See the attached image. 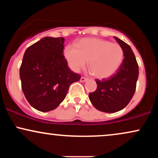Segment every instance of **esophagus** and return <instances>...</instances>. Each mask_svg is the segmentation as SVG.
Segmentation results:
<instances>
[{
	"mask_svg": "<svg viewBox=\"0 0 158 158\" xmlns=\"http://www.w3.org/2000/svg\"><path fill=\"white\" fill-rule=\"evenodd\" d=\"M88 78H85V77H81V79H80V81H81V82H85V81H86L87 80H88Z\"/></svg>",
	"mask_w": 158,
	"mask_h": 158,
	"instance_id": "obj_1",
	"label": "esophagus"
}]
</instances>
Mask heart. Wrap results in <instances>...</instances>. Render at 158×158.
Masks as SVG:
<instances>
[{"instance_id": "b5f03b06", "label": "heart", "mask_w": 158, "mask_h": 158, "mask_svg": "<svg viewBox=\"0 0 158 158\" xmlns=\"http://www.w3.org/2000/svg\"><path fill=\"white\" fill-rule=\"evenodd\" d=\"M63 55L74 72L84 68L88 61L90 73L97 79H107L118 70L124 59V50L118 44L107 40L88 38L67 45Z\"/></svg>"}]
</instances>
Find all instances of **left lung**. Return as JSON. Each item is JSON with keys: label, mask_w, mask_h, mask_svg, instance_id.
Returning <instances> with one entry per match:
<instances>
[{"label": "left lung", "mask_w": 158, "mask_h": 158, "mask_svg": "<svg viewBox=\"0 0 158 158\" xmlns=\"http://www.w3.org/2000/svg\"><path fill=\"white\" fill-rule=\"evenodd\" d=\"M116 41L124 50V59L114 75L102 80L96 79L97 88L89 94V99L97 110L115 113L129 103L136 90L139 67L131 47L118 38Z\"/></svg>", "instance_id": "1"}]
</instances>
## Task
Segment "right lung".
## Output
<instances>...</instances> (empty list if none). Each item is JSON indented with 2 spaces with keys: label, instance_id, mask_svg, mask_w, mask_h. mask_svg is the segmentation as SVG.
<instances>
[{
  "label": "right lung",
  "instance_id": "obj_1",
  "mask_svg": "<svg viewBox=\"0 0 158 158\" xmlns=\"http://www.w3.org/2000/svg\"><path fill=\"white\" fill-rule=\"evenodd\" d=\"M64 38L44 37L29 47L20 68L21 88L31 106L42 112L54 110L66 97L69 87L79 81L63 55Z\"/></svg>",
  "mask_w": 158,
  "mask_h": 158
}]
</instances>
